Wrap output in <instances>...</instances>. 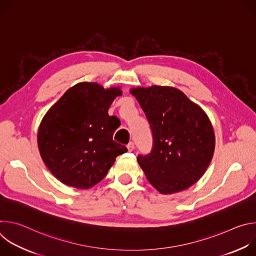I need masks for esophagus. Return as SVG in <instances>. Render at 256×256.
Segmentation results:
<instances>
[{"label": "esophagus", "instance_id": "1", "mask_svg": "<svg viewBox=\"0 0 256 256\" xmlns=\"http://www.w3.org/2000/svg\"><path fill=\"white\" fill-rule=\"evenodd\" d=\"M134 149V144L132 142H130V144H128V152H132Z\"/></svg>", "mask_w": 256, "mask_h": 256}]
</instances>
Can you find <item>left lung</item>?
Segmentation results:
<instances>
[{
    "mask_svg": "<svg viewBox=\"0 0 256 256\" xmlns=\"http://www.w3.org/2000/svg\"><path fill=\"white\" fill-rule=\"evenodd\" d=\"M130 92L147 116L153 136L152 152L136 159L146 177L162 194L190 188L214 155L216 138L208 116L173 87H138Z\"/></svg>",
    "mask_w": 256,
    "mask_h": 256,
    "instance_id": "1",
    "label": "left lung"
}]
</instances>
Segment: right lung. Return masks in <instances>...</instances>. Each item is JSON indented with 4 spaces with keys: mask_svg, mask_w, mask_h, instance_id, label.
Returning <instances> with one entry per match:
<instances>
[{
    "mask_svg": "<svg viewBox=\"0 0 256 256\" xmlns=\"http://www.w3.org/2000/svg\"><path fill=\"white\" fill-rule=\"evenodd\" d=\"M120 87L104 89L91 82L70 87L48 109L38 132L40 156L52 174L64 184L88 190L100 182L128 151L112 140L118 128L108 109Z\"/></svg>",
    "mask_w": 256,
    "mask_h": 256,
    "instance_id": "1",
    "label": "right lung"
}]
</instances>
